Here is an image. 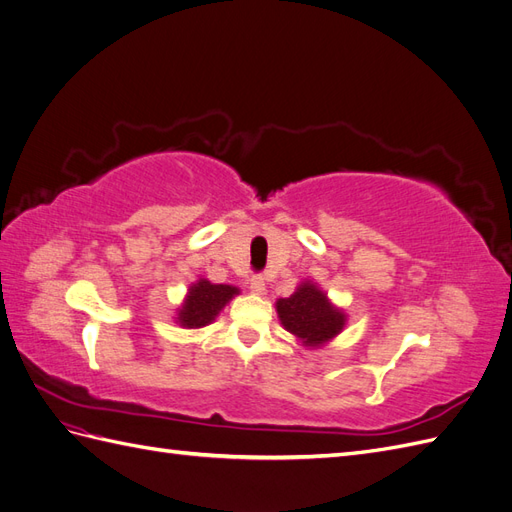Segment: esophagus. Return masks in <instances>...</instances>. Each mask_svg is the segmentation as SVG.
<instances>
[{
    "label": "esophagus",
    "instance_id": "1",
    "mask_svg": "<svg viewBox=\"0 0 512 512\" xmlns=\"http://www.w3.org/2000/svg\"><path fill=\"white\" fill-rule=\"evenodd\" d=\"M250 290L254 294H265V280H262V277H252V280H250Z\"/></svg>",
    "mask_w": 512,
    "mask_h": 512
}]
</instances>
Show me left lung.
Here are the masks:
<instances>
[{"label":"left lung","mask_w":512,"mask_h":512,"mask_svg":"<svg viewBox=\"0 0 512 512\" xmlns=\"http://www.w3.org/2000/svg\"><path fill=\"white\" fill-rule=\"evenodd\" d=\"M277 318L305 348H322L344 331L348 316L316 282L305 280L290 297L275 301Z\"/></svg>","instance_id":"1"}]
</instances>
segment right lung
I'll list each match as a JSON object with an SVG mask.
<instances>
[{"instance_id": "1", "label": "right lung", "mask_w": 512, "mask_h": 512, "mask_svg": "<svg viewBox=\"0 0 512 512\" xmlns=\"http://www.w3.org/2000/svg\"><path fill=\"white\" fill-rule=\"evenodd\" d=\"M241 290L230 284H211L205 277L188 288V294L177 307L175 322L183 329H203L220 316L222 309L237 297Z\"/></svg>"}]
</instances>
